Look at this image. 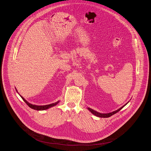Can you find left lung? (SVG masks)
<instances>
[{
  "instance_id": "1",
  "label": "left lung",
  "mask_w": 151,
  "mask_h": 151,
  "mask_svg": "<svg viewBox=\"0 0 151 151\" xmlns=\"http://www.w3.org/2000/svg\"><path fill=\"white\" fill-rule=\"evenodd\" d=\"M127 103V104H128ZM125 104L124 106H123L122 107H121V108H119V109H118V110H116V111H113V112H111V113H106V114H102V113H98V112H97V111H95V110H93V109H90V108H88V109L91 111V113H92L93 114H94L95 116H99V117H101V118H108V117H110V116H113V115H114V114H116V113L117 112H118L119 111H120L126 104Z\"/></svg>"
}]
</instances>
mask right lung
I'll return each mask as SVG.
<instances>
[{
    "label": "right lung",
    "mask_w": 151,
    "mask_h": 151,
    "mask_svg": "<svg viewBox=\"0 0 151 151\" xmlns=\"http://www.w3.org/2000/svg\"><path fill=\"white\" fill-rule=\"evenodd\" d=\"M16 91H17V90H16ZM17 93H18V91H17ZM20 96H21V97L22 98V99L24 101V102L26 104H27L30 108H32V109H35V110H46V109H49V108H50V107H53V106L56 105V104H58V102H59V101H58V102H56V103L52 104H47V105H44V106H37V105H34V104H29L27 101H26L23 98V97H22L21 95H20Z\"/></svg>",
    "instance_id": "add662e5"
}]
</instances>
